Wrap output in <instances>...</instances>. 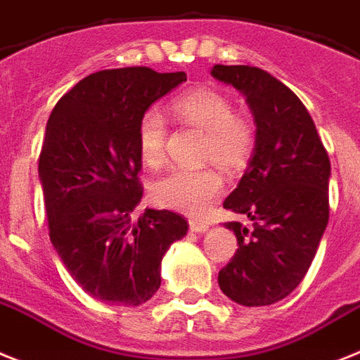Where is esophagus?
<instances>
[{
	"label": "esophagus",
	"instance_id": "obj_1",
	"mask_svg": "<svg viewBox=\"0 0 360 360\" xmlns=\"http://www.w3.org/2000/svg\"><path fill=\"white\" fill-rule=\"evenodd\" d=\"M210 227V222H204V220H191V222H189V229H191L193 233H205Z\"/></svg>",
	"mask_w": 360,
	"mask_h": 360
}]
</instances>
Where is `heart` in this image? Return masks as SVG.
<instances>
[{
  "mask_svg": "<svg viewBox=\"0 0 360 360\" xmlns=\"http://www.w3.org/2000/svg\"><path fill=\"white\" fill-rule=\"evenodd\" d=\"M174 118L205 133L204 156L233 173L245 165L255 147L250 120L235 115L233 101L214 89H196L171 105ZM167 125L158 110H146L138 120V150L143 164L164 162ZM224 191V178L214 167H173L156 178L150 195L156 204L187 214H202Z\"/></svg>",
  "mask_w": 360,
  "mask_h": 360,
  "instance_id": "1",
  "label": "heart"
}]
</instances>
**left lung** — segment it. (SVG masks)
Wrapping results in <instances>:
<instances>
[{
    "instance_id": "8db88e82",
    "label": "left lung",
    "mask_w": 360,
    "mask_h": 360,
    "mask_svg": "<svg viewBox=\"0 0 360 360\" xmlns=\"http://www.w3.org/2000/svg\"><path fill=\"white\" fill-rule=\"evenodd\" d=\"M211 76L240 92L257 127L248 169L224 202L253 224H226L238 250L218 285L240 306H269L300 284L326 231L330 158L308 109L275 76L250 65H214Z\"/></svg>"
}]
</instances>
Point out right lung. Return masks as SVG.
<instances>
[{
    "label": "right lung",
    "instance_id": "obj_1",
    "mask_svg": "<svg viewBox=\"0 0 360 360\" xmlns=\"http://www.w3.org/2000/svg\"><path fill=\"white\" fill-rule=\"evenodd\" d=\"M186 79L147 67L100 70L61 96L47 122L38 174L49 235L70 276L101 302H147L165 251L189 229L167 210L131 217L143 195L138 120Z\"/></svg>",
    "mask_w": 360,
    "mask_h": 360
}]
</instances>
